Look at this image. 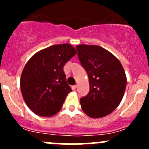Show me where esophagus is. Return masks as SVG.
Listing matches in <instances>:
<instances>
[{
  "label": "esophagus",
  "instance_id": "1",
  "mask_svg": "<svg viewBox=\"0 0 149 149\" xmlns=\"http://www.w3.org/2000/svg\"><path fill=\"white\" fill-rule=\"evenodd\" d=\"M76 87H77V86H76V85L72 86H71V88H72V90H73V91H75V90L76 89Z\"/></svg>",
  "mask_w": 149,
  "mask_h": 149
}]
</instances>
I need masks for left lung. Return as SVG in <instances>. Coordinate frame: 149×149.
<instances>
[{
  "instance_id": "obj_1",
  "label": "left lung",
  "mask_w": 149,
  "mask_h": 149,
  "mask_svg": "<svg viewBox=\"0 0 149 149\" xmlns=\"http://www.w3.org/2000/svg\"><path fill=\"white\" fill-rule=\"evenodd\" d=\"M81 64L88 76L90 90L80 100L84 113L100 118L112 113L121 102L127 79L119 60L98 45L76 46Z\"/></svg>"
}]
</instances>
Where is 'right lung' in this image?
<instances>
[{
  "label": "right lung",
  "mask_w": 149,
  "mask_h": 149,
  "mask_svg": "<svg viewBox=\"0 0 149 149\" xmlns=\"http://www.w3.org/2000/svg\"><path fill=\"white\" fill-rule=\"evenodd\" d=\"M76 54L70 45H55L37 52L26 63L21 76V91L25 103L36 115L51 117L61 110L72 91L63 66Z\"/></svg>",
  "instance_id": "right-lung-1"
}]
</instances>
